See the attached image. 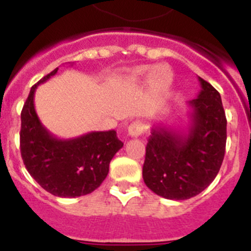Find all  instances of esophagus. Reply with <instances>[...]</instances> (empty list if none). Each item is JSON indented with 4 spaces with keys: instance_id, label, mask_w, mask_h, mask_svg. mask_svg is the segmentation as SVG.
<instances>
[{
    "instance_id": "esophagus-1",
    "label": "esophagus",
    "mask_w": 251,
    "mask_h": 251,
    "mask_svg": "<svg viewBox=\"0 0 251 251\" xmlns=\"http://www.w3.org/2000/svg\"><path fill=\"white\" fill-rule=\"evenodd\" d=\"M143 133H145V127H143L142 122L139 121L133 122L129 127H128V134H129L130 137H139L141 134H143Z\"/></svg>"
}]
</instances>
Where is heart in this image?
<instances>
[{"label": "heart", "instance_id": "obj_1", "mask_svg": "<svg viewBox=\"0 0 251 251\" xmlns=\"http://www.w3.org/2000/svg\"><path fill=\"white\" fill-rule=\"evenodd\" d=\"M129 76L132 80H141L150 76L151 84L158 89H166L172 83V73L167 66H157L153 70L150 66H139L130 72Z\"/></svg>", "mask_w": 251, "mask_h": 251}]
</instances>
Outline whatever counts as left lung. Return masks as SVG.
<instances>
[{
	"label": "left lung",
	"mask_w": 251,
	"mask_h": 251,
	"mask_svg": "<svg viewBox=\"0 0 251 251\" xmlns=\"http://www.w3.org/2000/svg\"><path fill=\"white\" fill-rule=\"evenodd\" d=\"M201 90L188 101L191 124L182 133L153 126L146 147L143 179L150 190L168 200H187L215 179L225 156L226 117L221 97L199 76Z\"/></svg>",
	"instance_id": "left-lung-1"
}]
</instances>
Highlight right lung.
Here are the masks:
<instances>
[{"mask_svg": "<svg viewBox=\"0 0 251 251\" xmlns=\"http://www.w3.org/2000/svg\"><path fill=\"white\" fill-rule=\"evenodd\" d=\"M57 73L44 76L30 90L21 112L20 150L26 170L44 190L59 197L88 195L101 185L109 163L123 147L115 130L90 132L72 139L52 136L40 122L34 97L39 84Z\"/></svg>", "mask_w": 251, "mask_h": 251, "instance_id": "right-lung-1", "label": "right lung"}]
</instances>
